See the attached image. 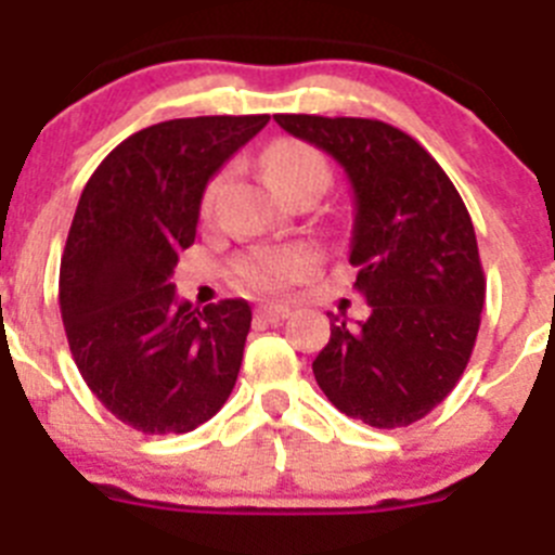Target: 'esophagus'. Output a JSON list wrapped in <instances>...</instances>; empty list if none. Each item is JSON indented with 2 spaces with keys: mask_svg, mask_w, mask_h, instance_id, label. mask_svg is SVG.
Here are the masks:
<instances>
[{
  "mask_svg": "<svg viewBox=\"0 0 555 555\" xmlns=\"http://www.w3.org/2000/svg\"><path fill=\"white\" fill-rule=\"evenodd\" d=\"M257 318H262L266 323H282L284 318H289V307H284V304H262V307H257Z\"/></svg>",
  "mask_w": 555,
  "mask_h": 555,
  "instance_id": "esophagus-1",
  "label": "esophagus"
}]
</instances>
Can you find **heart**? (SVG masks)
Here are the masks:
<instances>
[{
    "instance_id": "obj_1",
    "label": "heart",
    "mask_w": 555,
    "mask_h": 555,
    "mask_svg": "<svg viewBox=\"0 0 555 555\" xmlns=\"http://www.w3.org/2000/svg\"><path fill=\"white\" fill-rule=\"evenodd\" d=\"M262 168L271 184L282 196L301 191V188H314L323 191L328 184V163L321 152L309 143L301 141H279L262 157ZM223 188V173H216L204 184L202 191V216H212L218 196ZM314 257L312 248L307 246H268L254 248V251L243 254L234 262V273L246 287L262 289V293H279L287 289L289 284L301 282L312 273Z\"/></svg>"
}]
</instances>
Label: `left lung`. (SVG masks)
Instances as JSON below:
<instances>
[{
    "instance_id": "8db88e82",
    "label": "left lung",
    "mask_w": 555,
    "mask_h": 555,
    "mask_svg": "<svg viewBox=\"0 0 555 555\" xmlns=\"http://www.w3.org/2000/svg\"><path fill=\"white\" fill-rule=\"evenodd\" d=\"M346 168L357 202L351 266L371 318L312 362L318 387L373 428L412 426L448 398L476 346L487 298L476 229L437 159L376 118L273 116Z\"/></svg>"
}]
</instances>
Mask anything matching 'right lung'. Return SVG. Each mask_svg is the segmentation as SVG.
<instances>
[{
    "label": "right lung",
    "mask_w": 555,
    "mask_h": 555,
    "mask_svg": "<svg viewBox=\"0 0 555 555\" xmlns=\"http://www.w3.org/2000/svg\"><path fill=\"white\" fill-rule=\"evenodd\" d=\"M271 116L173 118L129 134L85 184L60 257V314L85 384L143 434H188L232 396L251 307L177 304L202 191Z\"/></svg>",
    "instance_id": "obj_1"
}]
</instances>
